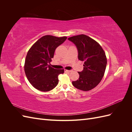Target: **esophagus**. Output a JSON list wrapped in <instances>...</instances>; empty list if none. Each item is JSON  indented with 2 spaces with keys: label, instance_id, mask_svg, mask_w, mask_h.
<instances>
[{
  "label": "esophagus",
  "instance_id": "obj_1",
  "mask_svg": "<svg viewBox=\"0 0 132 132\" xmlns=\"http://www.w3.org/2000/svg\"><path fill=\"white\" fill-rule=\"evenodd\" d=\"M72 71L73 70H67V69L65 70V72H71V71Z\"/></svg>",
  "mask_w": 132,
  "mask_h": 132
}]
</instances>
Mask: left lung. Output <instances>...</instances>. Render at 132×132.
<instances>
[{
	"mask_svg": "<svg viewBox=\"0 0 132 132\" xmlns=\"http://www.w3.org/2000/svg\"><path fill=\"white\" fill-rule=\"evenodd\" d=\"M78 51V58L84 61V69L78 72L79 78L73 81V85L82 91L91 90L100 82L104 76L107 58L100 44L85 35H79L68 38Z\"/></svg>",
	"mask_w": 132,
	"mask_h": 132,
	"instance_id": "8db88e82",
	"label": "left lung"
}]
</instances>
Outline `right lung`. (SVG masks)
<instances>
[{"label":"right lung","mask_w":132,"mask_h":132,"mask_svg":"<svg viewBox=\"0 0 132 132\" xmlns=\"http://www.w3.org/2000/svg\"><path fill=\"white\" fill-rule=\"evenodd\" d=\"M67 38L66 36H44L28 51L24 70L28 80L35 88L46 92L52 90L58 85V75L63 74L64 70L54 69L49 63L53 58L55 49Z\"/></svg>","instance_id":"1"}]
</instances>
